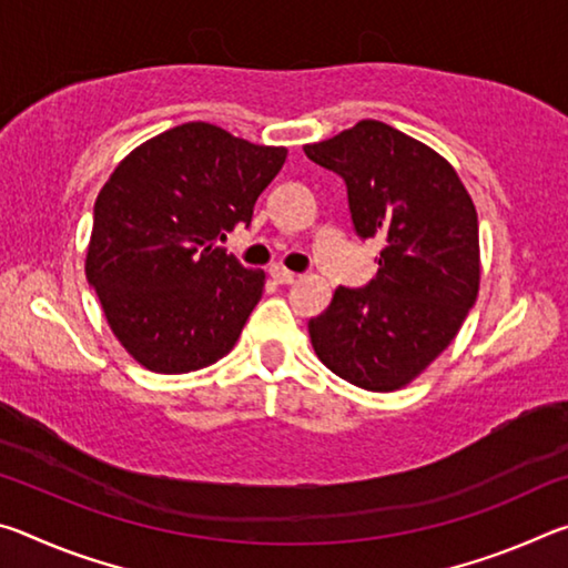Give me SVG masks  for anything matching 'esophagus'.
<instances>
[{
    "instance_id": "obj_1",
    "label": "esophagus",
    "mask_w": 568,
    "mask_h": 568,
    "mask_svg": "<svg viewBox=\"0 0 568 568\" xmlns=\"http://www.w3.org/2000/svg\"><path fill=\"white\" fill-rule=\"evenodd\" d=\"M271 277L281 285H291V283H295L297 275L291 273V271H285V267H281V265H275V267H271Z\"/></svg>"
}]
</instances>
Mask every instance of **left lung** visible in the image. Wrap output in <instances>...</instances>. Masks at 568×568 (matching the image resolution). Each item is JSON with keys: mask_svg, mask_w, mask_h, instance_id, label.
<instances>
[{"mask_svg": "<svg viewBox=\"0 0 568 568\" xmlns=\"http://www.w3.org/2000/svg\"><path fill=\"white\" fill-rule=\"evenodd\" d=\"M341 175L353 230L383 237L378 275L338 287L307 323L318 358L365 390H396L456 338L478 295V217L456 170L423 142L361 120L305 145Z\"/></svg>", "mask_w": 568, "mask_h": 568, "instance_id": "1", "label": "left lung"}]
</instances>
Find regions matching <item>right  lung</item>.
<instances>
[{
    "instance_id": "1",
    "label": "right lung",
    "mask_w": 568,
    "mask_h": 568,
    "mask_svg": "<svg viewBox=\"0 0 568 568\" xmlns=\"http://www.w3.org/2000/svg\"><path fill=\"white\" fill-rule=\"evenodd\" d=\"M285 148L178 124L132 150L100 190L88 281L118 341L155 373H190L233 351L265 273L217 247L250 225Z\"/></svg>"
}]
</instances>
